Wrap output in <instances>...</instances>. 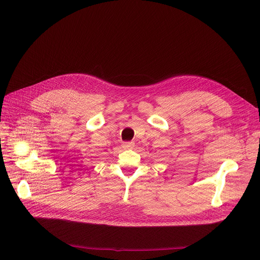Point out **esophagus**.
Masks as SVG:
<instances>
[{
    "instance_id": "1",
    "label": "esophagus",
    "mask_w": 260,
    "mask_h": 260,
    "mask_svg": "<svg viewBox=\"0 0 260 260\" xmlns=\"http://www.w3.org/2000/svg\"><path fill=\"white\" fill-rule=\"evenodd\" d=\"M135 145L134 142H124L122 144V147L125 148V149H128V148H133Z\"/></svg>"
}]
</instances>
